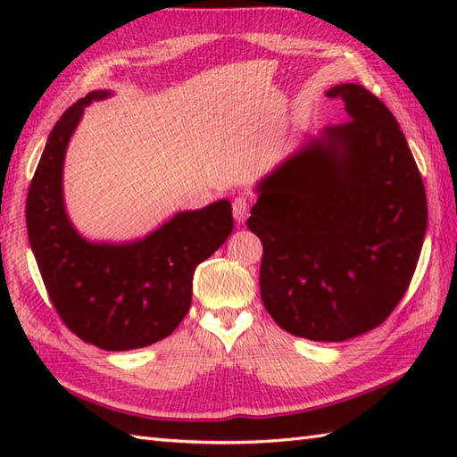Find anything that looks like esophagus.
Segmentation results:
<instances>
[{
    "label": "esophagus",
    "instance_id": "obj_1",
    "mask_svg": "<svg viewBox=\"0 0 457 457\" xmlns=\"http://www.w3.org/2000/svg\"><path fill=\"white\" fill-rule=\"evenodd\" d=\"M249 206H251V202L245 196H237L234 200V204H231V208H234V218L237 223H244L247 220Z\"/></svg>",
    "mask_w": 457,
    "mask_h": 457
}]
</instances>
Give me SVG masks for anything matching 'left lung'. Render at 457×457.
<instances>
[{"label": "left lung", "instance_id": "obj_1", "mask_svg": "<svg viewBox=\"0 0 457 457\" xmlns=\"http://www.w3.org/2000/svg\"><path fill=\"white\" fill-rule=\"evenodd\" d=\"M328 98L347 123L326 125L257 182L247 228L263 244L261 300L288 334L344 342L385 322L419 263L428 206L409 143L359 84Z\"/></svg>", "mask_w": 457, "mask_h": 457}]
</instances>
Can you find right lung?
<instances>
[{"label": "right lung", "mask_w": 457, "mask_h": 457, "mask_svg": "<svg viewBox=\"0 0 457 457\" xmlns=\"http://www.w3.org/2000/svg\"><path fill=\"white\" fill-rule=\"evenodd\" d=\"M94 90L71 105L48 135L27 194V234L58 316L84 342L108 352L147 347L174 332L192 303L194 270L226 244L228 198L177 212L129 241L84 237L66 212V149L84 108L112 98Z\"/></svg>", "instance_id": "add662e5"}]
</instances>
